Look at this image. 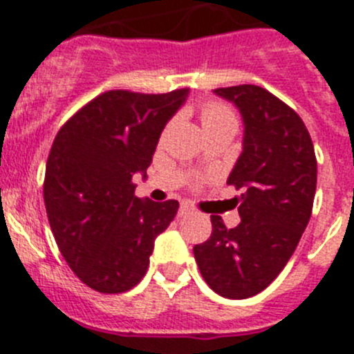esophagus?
Here are the masks:
<instances>
[{
    "label": "esophagus",
    "mask_w": 354,
    "mask_h": 354,
    "mask_svg": "<svg viewBox=\"0 0 354 354\" xmlns=\"http://www.w3.org/2000/svg\"><path fill=\"white\" fill-rule=\"evenodd\" d=\"M187 212H192V205H189V204H180V209H179V216H184V214H187Z\"/></svg>",
    "instance_id": "1"
}]
</instances>
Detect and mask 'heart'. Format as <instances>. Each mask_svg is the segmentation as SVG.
I'll use <instances>...</instances> for the list:
<instances>
[{
    "mask_svg": "<svg viewBox=\"0 0 354 354\" xmlns=\"http://www.w3.org/2000/svg\"><path fill=\"white\" fill-rule=\"evenodd\" d=\"M202 124L205 129L218 126L237 127V118L228 106L221 104V102H207L202 108Z\"/></svg>",
    "mask_w": 354,
    "mask_h": 354,
    "instance_id": "1",
    "label": "heart"
}]
</instances>
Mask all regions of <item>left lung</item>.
I'll return each instance as SVG.
<instances>
[{
	"instance_id": "1",
	"label": "left lung",
	"mask_w": 354,
	"mask_h": 354,
	"mask_svg": "<svg viewBox=\"0 0 354 354\" xmlns=\"http://www.w3.org/2000/svg\"><path fill=\"white\" fill-rule=\"evenodd\" d=\"M234 102L245 124L243 152L227 184L243 189L241 223L225 227L211 216L212 234L193 253L207 286L228 299L255 296L286 268L314 205L317 161L299 115L266 88H216Z\"/></svg>"
}]
</instances>
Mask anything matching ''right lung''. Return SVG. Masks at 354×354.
I'll return each mask as SVG.
<instances>
[{
    "mask_svg": "<svg viewBox=\"0 0 354 354\" xmlns=\"http://www.w3.org/2000/svg\"><path fill=\"white\" fill-rule=\"evenodd\" d=\"M187 93L109 90L56 134L44 179L48 220L71 270L97 292L133 289L149 270L154 239L177 214V200L134 195L133 175L145 179L159 136Z\"/></svg>",
    "mask_w": 354,
    "mask_h": 354,
    "instance_id": "1",
    "label": "right lung"
}]
</instances>
